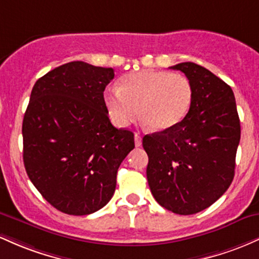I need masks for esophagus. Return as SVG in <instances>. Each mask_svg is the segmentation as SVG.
I'll list each match as a JSON object with an SVG mask.
<instances>
[{"label":"esophagus","mask_w":259,"mask_h":259,"mask_svg":"<svg viewBox=\"0 0 259 259\" xmlns=\"http://www.w3.org/2000/svg\"><path fill=\"white\" fill-rule=\"evenodd\" d=\"M135 144L136 147H141L142 145V137L139 135H135Z\"/></svg>","instance_id":"34e87169"}]
</instances>
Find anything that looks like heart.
Returning <instances> with one entry per match:
<instances>
[{
    "instance_id": "1",
    "label": "heart",
    "mask_w": 259,
    "mask_h": 259,
    "mask_svg": "<svg viewBox=\"0 0 259 259\" xmlns=\"http://www.w3.org/2000/svg\"><path fill=\"white\" fill-rule=\"evenodd\" d=\"M193 88L190 79L168 71L144 69L124 75L121 87L105 92L104 100L111 121L126 127L139 114L153 130L177 126L190 111Z\"/></svg>"
}]
</instances>
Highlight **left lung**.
I'll list each match as a JSON object with an SVG mask.
<instances>
[{
    "label": "left lung",
    "instance_id": "left-lung-1",
    "mask_svg": "<svg viewBox=\"0 0 259 259\" xmlns=\"http://www.w3.org/2000/svg\"><path fill=\"white\" fill-rule=\"evenodd\" d=\"M170 68L190 79L192 105L177 126L144 136L147 179L161 207L190 215L210 207L231 185L240 118L234 92L219 77L193 62Z\"/></svg>",
    "mask_w": 259,
    "mask_h": 259
}]
</instances>
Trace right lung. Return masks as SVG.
Wrapping results in <instances>:
<instances>
[{"instance_id": "1", "label": "right lung", "mask_w": 259, "mask_h": 259, "mask_svg": "<svg viewBox=\"0 0 259 259\" xmlns=\"http://www.w3.org/2000/svg\"><path fill=\"white\" fill-rule=\"evenodd\" d=\"M112 68L73 61L34 84L23 118V161L49 203L69 215H88L109 203L135 136L107 116L104 91Z\"/></svg>"}]
</instances>
